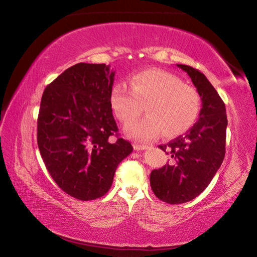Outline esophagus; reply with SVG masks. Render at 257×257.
<instances>
[{
    "label": "esophagus",
    "mask_w": 257,
    "mask_h": 257,
    "mask_svg": "<svg viewBox=\"0 0 257 257\" xmlns=\"http://www.w3.org/2000/svg\"><path fill=\"white\" fill-rule=\"evenodd\" d=\"M149 145H143V144H138V143H134V149L136 151H144L149 149Z\"/></svg>",
    "instance_id": "obj_1"
}]
</instances>
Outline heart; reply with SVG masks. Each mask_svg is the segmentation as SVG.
Here are the masks:
<instances>
[{"instance_id": "1", "label": "heart", "mask_w": 257, "mask_h": 257, "mask_svg": "<svg viewBox=\"0 0 257 257\" xmlns=\"http://www.w3.org/2000/svg\"><path fill=\"white\" fill-rule=\"evenodd\" d=\"M110 104L123 123L141 115L145 105L147 116L124 128L128 137L139 141H151L161 133L168 138L180 136L193 127L201 111L196 89L179 77L158 69L135 73L132 88L123 81L113 85Z\"/></svg>"}]
</instances>
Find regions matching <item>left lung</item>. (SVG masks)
Returning a JSON list of instances; mask_svg holds the SVG:
<instances>
[{"label": "left lung", "mask_w": 257, "mask_h": 257, "mask_svg": "<svg viewBox=\"0 0 257 257\" xmlns=\"http://www.w3.org/2000/svg\"><path fill=\"white\" fill-rule=\"evenodd\" d=\"M190 77L202 99L199 119L184 136L159 147L169 163L151 172L155 196L169 204L189 202L204 191L223 162L227 114L219 94L203 73L189 66L177 64Z\"/></svg>", "instance_id": "obj_1"}]
</instances>
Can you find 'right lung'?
<instances>
[{
  "instance_id": "add662e5",
  "label": "right lung",
  "mask_w": 257,
  "mask_h": 257,
  "mask_svg": "<svg viewBox=\"0 0 257 257\" xmlns=\"http://www.w3.org/2000/svg\"><path fill=\"white\" fill-rule=\"evenodd\" d=\"M114 73L104 63H77L42 96L37 119L42 159L60 188L80 201L104 196L119 163L133 152L119 137L112 114ZM111 136L117 137L114 142Z\"/></svg>"
}]
</instances>
